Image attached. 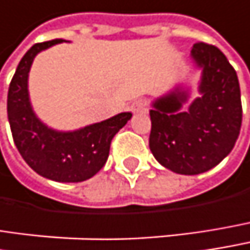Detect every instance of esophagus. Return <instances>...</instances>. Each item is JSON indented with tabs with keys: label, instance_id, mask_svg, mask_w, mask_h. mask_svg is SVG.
Listing matches in <instances>:
<instances>
[{
	"label": "esophagus",
	"instance_id": "1",
	"mask_svg": "<svg viewBox=\"0 0 250 250\" xmlns=\"http://www.w3.org/2000/svg\"><path fill=\"white\" fill-rule=\"evenodd\" d=\"M146 108H147V103H146V100H142V99L134 100V102L131 103V105H130V110L133 113H139V111H143Z\"/></svg>",
	"mask_w": 250,
	"mask_h": 250
}]
</instances>
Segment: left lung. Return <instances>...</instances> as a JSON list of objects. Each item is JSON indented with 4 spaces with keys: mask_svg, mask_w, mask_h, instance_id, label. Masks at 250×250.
<instances>
[{
    "mask_svg": "<svg viewBox=\"0 0 250 250\" xmlns=\"http://www.w3.org/2000/svg\"><path fill=\"white\" fill-rule=\"evenodd\" d=\"M192 58L202 68V96L180 111L189 94L176 88L150 110V150L162 166L180 174L219 165L232 151L242 125L239 80L226 56L212 44L196 42Z\"/></svg>",
    "mask_w": 250,
    "mask_h": 250,
    "instance_id": "obj_1",
    "label": "left lung"
}]
</instances>
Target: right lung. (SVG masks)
Listing matches in <instances>:
<instances>
[{"label":"right lung","mask_w":250,"mask_h":250,"mask_svg":"<svg viewBox=\"0 0 250 250\" xmlns=\"http://www.w3.org/2000/svg\"><path fill=\"white\" fill-rule=\"evenodd\" d=\"M61 41L34 44L21 58L10 83L7 113L14 143L27 165L42 177L77 183L93 177L105 165L111 140L131 113L67 133L48 128L37 119L28 97V73L40 51Z\"/></svg>","instance_id":"1"}]
</instances>
